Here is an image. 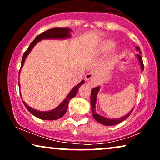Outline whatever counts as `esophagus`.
<instances>
[{"label": "esophagus", "mask_w": 160, "mask_h": 160, "mask_svg": "<svg viewBox=\"0 0 160 160\" xmlns=\"http://www.w3.org/2000/svg\"><path fill=\"white\" fill-rule=\"evenodd\" d=\"M86 81L91 82V83H95V80L94 79V73L93 72H89L86 75Z\"/></svg>", "instance_id": "esophagus-1"}]
</instances>
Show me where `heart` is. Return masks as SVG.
Returning a JSON list of instances; mask_svg holds the SVG:
<instances>
[{"label":"heart","mask_w":160,"mask_h":160,"mask_svg":"<svg viewBox=\"0 0 160 160\" xmlns=\"http://www.w3.org/2000/svg\"><path fill=\"white\" fill-rule=\"evenodd\" d=\"M114 45H115L114 42L112 41V40H108V41H107L105 43H104L102 49H103V51H108L113 48V47H114Z\"/></svg>","instance_id":"heart-1"}]
</instances>
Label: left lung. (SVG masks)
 Returning a JSON list of instances; mask_svg holds the SVG:
<instances>
[{"instance_id": "obj_1", "label": "left lung", "mask_w": 160, "mask_h": 160, "mask_svg": "<svg viewBox=\"0 0 160 160\" xmlns=\"http://www.w3.org/2000/svg\"><path fill=\"white\" fill-rule=\"evenodd\" d=\"M136 50L140 54H141V49L138 47H135ZM140 54H137L136 56L137 58H138V61L140 62L141 65V68L142 71H144V64H143V60H142V57L141 56ZM100 90V86H97V87L93 88L91 91V107H92V116L93 117L95 118V120L96 121H98V122L104 125V126H114L116 124H118L120 122H122V121L126 120L127 117H128V116L131 114V113L132 112V110L124 117H121V118L119 119H108L106 118V117H103V116L98 114L96 113V111H95V104H96V98H97V95H98V92Z\"/></svg>"}]
</instances>
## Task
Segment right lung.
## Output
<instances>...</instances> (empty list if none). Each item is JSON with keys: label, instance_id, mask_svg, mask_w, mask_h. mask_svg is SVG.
<instances>
[{"label": "right lung", "instance_id": "1", "mask_svg": "<svg viewBox=\"0 0 160 160\" xmlns=\"http://www.w3.org/2000/svg\"><path fill=\"white\" fill-rule=\"evenodd\" d=\"M71 32V30L70 28H52L49 29V30L46 31V32H43L42 34H40L38 35L37 38L32 41V43H31L28 49L24 52L22 59V65L20 69L22 68L24 65V62L25 61V58L28 56V55L30 53L33 47L35 46L38 42L40 41L41 40L44 39H66V38H69L71 37V34L70 32ZM20 74V71H19ZM84 83V80H82L80 83L78 84L77 86H75L71 91L70 92V93L68 95V96L65 98V100L62 102L58 107L55 108V109L52 110V111H38V110L33 109L32 108L29 107L28 104H25V102H23V104H25V108H27L28 111L30 112L32 114L38 118L41 119V120H57L58 118H61V117H63L65 115L68 110V103L71 98H74L75 95L78 93V91L80 88V86L82 85V84ZM19 86L20 87V85L19 84ZM22 98V96H21Z\"/></svg>", "mask_w": 160, "mask_h": 160}]
</instances>
